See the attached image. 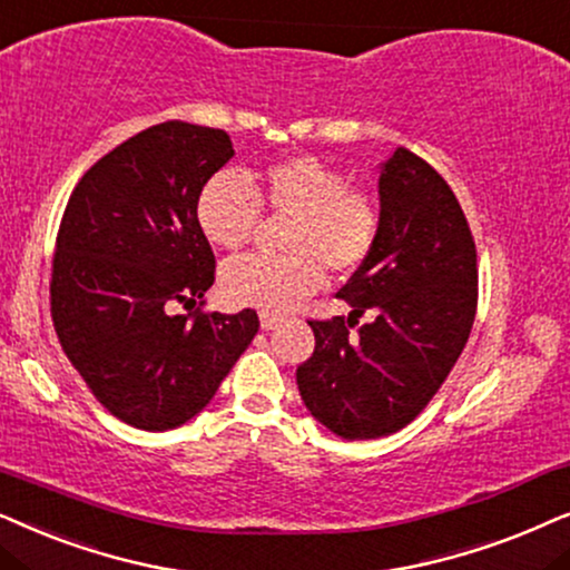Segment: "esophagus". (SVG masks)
<instances>
[{
	"instance_id": "34e87169",
	"label": "esophagus",
	"mask_w": 570,
	"mask_h": 570,
	"mask_svg": "<svg viewBox=\"0 0 570 570\" xmlns=\"http://www.w3.org/2000/svg\"><path fill=\"white\" fill-rule=\"evenodd\" d=\"M278 323H281V315H276V313H265V309H263V313H261V328H263V331H273Z\"/></svg>"
}]
</instances>
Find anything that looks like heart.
<instances>
[{
    "instance_id": "heart-1",
    "label": "heart",
    "mask_w": 570,
    "mask_h": 570,
    "mask_svg": "<svg viewBox=\"0 0 570 570\" xmlns=\"http://www.w3.org/2000/svg\"><path fill=\"white\" fill-rule=\"evenodd\" d=\"M261 200L271 214L292 216L284 249L289 255H245L222 271V292L232 305L289 309L315 294L325 268L354 273L373 253L381 210L370 195L348 189L333 166L315 156H294L263 174V193L239 171H218L197 195V224L210 245L242 249L261 224Z\"/></svg>"
}]
</instances>
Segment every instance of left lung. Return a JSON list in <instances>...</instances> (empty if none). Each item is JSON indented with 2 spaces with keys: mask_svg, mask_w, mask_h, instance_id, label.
Returning <instances> with one entry per match:
<instances>
[{
  "mask_svg": "<svg viewBox=\"0 0 570 570\" xmlns=\"http://www.w3.org/2000/svg\"><path fill=\"white\" fill-rule=\"evenodd\" d=\"M381 234L338 292L348 317L309 321L315 352L299 396L344 440L399 432L428 406L464 352L476 313V249L453 189L420 156L381 164ZM371 323L356 334L364 313Z\"/></svg>",
  "mask_w": 570,
  "mask_h": 570,
  "instance_id": "obj_1",
  "label": "left lung"
}]
</instances>
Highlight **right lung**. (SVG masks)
<instances>
[{
	"label": "right lung",
	"instance_id": "obj_1",
	"mask_svg": "<svg viewBox=\"0 0 570 570\" xmlns=\"http://www.w3.org/2000/svg\"><path fill=\"white\" fill-rule=\"evenodd\" d=\"M234 156L224 130L164 121L82 174L59 226L51 317L75 370L121 422L193 420L255 338V309L177 315L214 286L197 195Z\"/></svg>",
	"mask_w": 570,
	"mask_h": 570
}]
</instances>
